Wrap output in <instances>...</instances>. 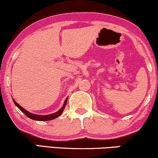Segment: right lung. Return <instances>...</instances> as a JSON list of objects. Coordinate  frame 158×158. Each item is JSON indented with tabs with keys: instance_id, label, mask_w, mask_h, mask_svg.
Segmentation results:
<instances>
[{
	"instance_id": "add662e5",
	"label": "right lung",
	"mask_w": 158,
	"mask_h": 158,
	"mask_svg": "<svg viewBox=\"0 0 158 158\" xmlns=\"http://www.w3.org/2000/svg\"><path fill=\"white\" fill-rule=\"evenodd\" d=\"M67 100H68V98H66V99L64 101V104L62 106V107L58 111H57L56 113H52V114H50V115H36V114H33L31 113H30L28 110H26V109L23 108V107H21L20 106L18 102H15V100L13 98V101L14 102V104L18 108H19L20 110H21L23 113L25 115H26L27 117L32 119V120H38V121H47V120H54L56 118H58L60 116L61 114L63 113V112L65 109L66 103H67Z\"/></svg>"
}]
</instances>
